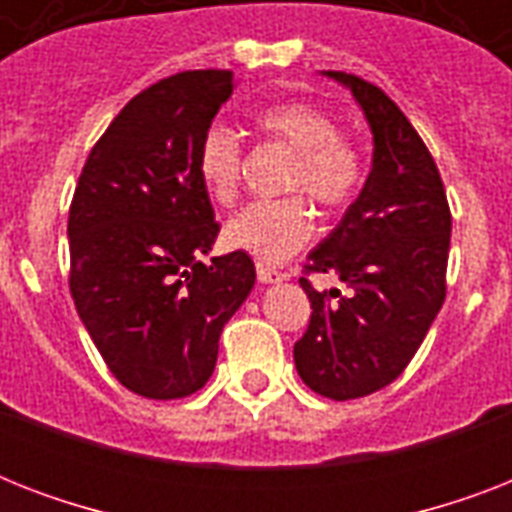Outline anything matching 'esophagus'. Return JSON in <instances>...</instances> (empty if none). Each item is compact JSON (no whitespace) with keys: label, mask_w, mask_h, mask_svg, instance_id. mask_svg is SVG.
Instances as JSON below:
<instances>
[{"label":"esophagus","mask_w":512,"mask_h":512,"mask_svg":"<svg viewBox=\"0 0 512 512\" xmlns=\"http://www.w3.org/2000/svg\"><path fill=\"white\" fill-rule=\"evenodd\" d=\"M257 279L263 281V284H279V281L287 279V273L268 263H257Z\"/></svg>","instance_id":"34e87169"}]
</instances>
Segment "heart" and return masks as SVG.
Wrapping results in <instances>:
<instances>
[{"mask_svg": "<svg viewBox=\"0 0 512 512\" xmlns=\"http://www.w3.org/2000/svg\"><path fill=\"white\" fill-rule=\"evenodd\" d=\"M255 127L268 143L292 154L281 177L284 199L255 201L225 223V241L233 249L279 263L295 255L313 236L311 196L324 209H345L356 199L364 183V159L356 143L342 135L335 116L324 108L287 100L263 108ZM196 172L217 204L231 207L239 199L244 177V146L239 135L225 124H209L196 148Z\"/></svg>", "mask_w": 512, "mask_h": 512, "instance_id": "1", "label": "heart"}]
</instances>
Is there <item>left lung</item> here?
I'll use <instances>...</instances> for the list:
<instances>
[{
    "instance_id": "1",
    "label": "left lung",
    "mask_w": 512,
    "mask_h": 512,
    "mask_svg": "<svg viewBox=\"0 0 512 512\" xmlns=\"http://www.w3.org/2000/svg\"><path fill=\"white\" fill-rule=\"evenodd\" d=\"M350 87L374 135L372 172L335 231L303 265L311 321L295 366L319 396L348 401L404 372L446 297L452 212L438 167L404 111L361 76ZM311 272H337L349 292L316 293Z\"/></svg>"
}]
</instances>
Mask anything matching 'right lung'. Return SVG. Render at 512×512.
<instances>
[{
	"label": "right lung",
	"instance_id": "1",
	"mask_svg": "<svg viewBox=\"0 0 512 512\" xmlns=\"http://www.w3.org/2000/svg\"><path fill=\"white\" fill-rule=\"evenodd\" d=\"M233 71H183L138 92L92 146L68 209V289L124 388L170 401L204 388L225 321L255 287L247 252L212 257L220 223L196 172Z\"/></svg>",
	"mask_w": 512,
	"mask_h": 512
}]
</instances>
